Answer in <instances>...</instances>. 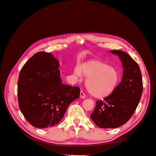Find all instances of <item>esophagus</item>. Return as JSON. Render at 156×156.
<instances>
[{"instance_id":"esophagus-1","label":"esophagus","mask_w":156,"mask_h":156,"mask_svg":"<svg viewBox=\"0 0 156 156\" xmlns=\"http://www.w3.org/2000/svg\"><path fill=\"white\" fill-rule=\"evenodd\" d=\"M85 97H86L85 94H84V93L81 90V92H80V98H82V99H84V98H85Z\"/></svg>"}]
</instances>
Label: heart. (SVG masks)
<instances>
[{"label": "heart", "instance_id": "b5f03b06", "mask_svg": "<svg viewBox=\"0 0 156 156\" xmlns=\"http://www.w3.org/2000/svg\"><path fill=\"white\" fill-rule=\"evenodd\" d=\"M74 75L87 77L86 86L92 96L103 98L115 91L120 81V73L116 68L109 66L101 60H91L83 64L81 68L76 66Z\"/></svg>", "mask_w": 156, "mask_h": 156}]
</instances>
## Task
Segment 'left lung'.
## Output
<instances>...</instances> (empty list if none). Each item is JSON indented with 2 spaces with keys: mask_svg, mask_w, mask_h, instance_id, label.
Returning a JSON list of instances; mask_svg holds the SVG:
<instances>
[{
  "mask_svg": "<svg viewBox=\"0 0 156 156\" xmlns=\"http://www.w3.org/2000/svg\"><path fill=\"white\" fill-rule=\"evenodd\" d=\"M123 66L121 83L103 101H96L90 115L92 121L101 128H116L126 124L133 115L143 93V80L138 64L126 53L112 50Z\"/></svg>",
  "mask_w": 156,
  "mask_h": 156,
  "instance_id": "left-lung-1",
  "label": "left lung"
}]
</instances>
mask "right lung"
<instances>
[{"instance_id": "right-lung-1", "label": "right lung", "mask_w": 156, "mask_h": 156, "mask_svg": "<svg viewBox=\"0 0 156 156\" xmlns=\"http://www.w3.org/2000/svg\"><path fill=\"white\" fill-rule=\"evenodd\" d=\"M79 96L78 87L62 83L59 62L51 53L34 54L20 71L19 107L26 120L35 127L46 128L59 123L70 103Z\"/></svg>"}]
</instances>
